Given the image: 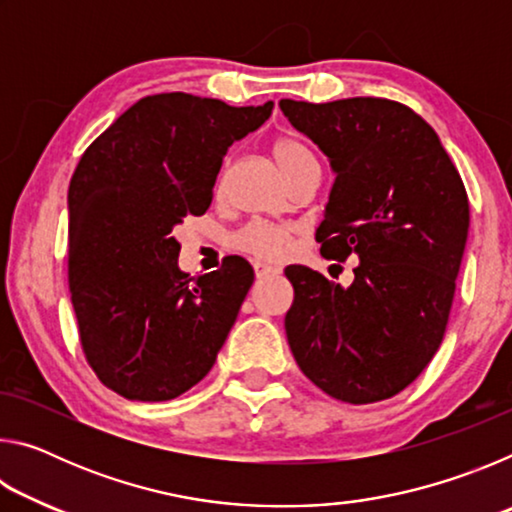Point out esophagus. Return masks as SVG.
I'll use <instances>...</instances> for the list:
<instances>
[{"mask_svg":"<svg viewBox=\"0 0 512 512\" xmlns=\"http://www.w3.org/2000/svg\"><path fill=\"white\" fill-rule=\"evenodd\" d=\"M253 268H255V275L257 277H268V275L280 273V268L273 266V264H266V262H255Z\"/></svg>","mask_w":512,"mask_h":512,"instance_id":"34e87169","label":"esophagus"}]
</instances>
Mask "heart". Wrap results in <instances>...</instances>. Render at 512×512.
<instances>
[{
  "label": "heart",
  "mask_w": 512,
  "mask_h": 512,
  "mask_svg": "<svg viewBox=\"0 0 512 512\" xmlns=\"http://www.w3.org/2000/svg\"><path fill=\"white\" fill-rule=\"evenodd\" d=\"M271 153L277 162V167L284 171V176L289 180L293 178V173L305 167V164L316 162L307 146L291 135H277L271 142ZM223 185H225V167L221 169L219 178H216V194L223 192ZM293 235H296V228H293L291 223L253 219L241 225V228L235 232V237H232V246L259 259H280L282 255L289 253Z\"/></svg>",
  "instance_id": "b5f03b06"
}]
</instances>
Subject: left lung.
Here are the masks:
<instances>
[{
	"instance_id": "left-lung-1",
	"label": "left lung",
	"mask_w": 512,
	"mask_h": 512,
	"mask_svg": "<svg viewBox=\"0 0 512 512\" xmlns=\"http://www.w3.org/2000/svg\"><path fill=\"white\" fill-rule=\"evenodd\" d=\"M336 173L316 241L327 259L359 257L348 289L289 266L284 329L320 391L372 404L404 391L443 343L470 201L461 173L418 112L391 99H282Z\"/></svg>"
}]
</instances>
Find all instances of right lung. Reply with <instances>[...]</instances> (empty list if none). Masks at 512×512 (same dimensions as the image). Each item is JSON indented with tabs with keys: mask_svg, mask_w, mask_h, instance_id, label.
I'll return each instance as SVG.
<instances>
[{
	"mask_svg": "<svg viewBox=\"0 0 512 512\" xmlns=\"http://www.w3.org/2000/svg\"><path fill=\"white\" fill-rule=\"evenodd\" d=\"M273 101L235 108L164 92L133 103L81 155L69 183L67 275L94 375L137 402H167L212 370L253 284V266L178 268L171 230L201 216L223 155L271 117Z\"/></svg>",
	"mask_w": 512,
	"mask_h": 512,
	"instance_id": "right-lung-1",
	"label": "right lung"
}]
</instances>
